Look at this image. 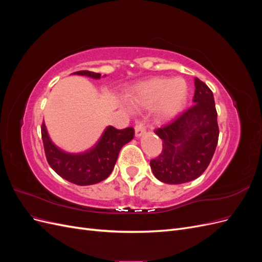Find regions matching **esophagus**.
I'll return each mask as SVG.
<instances>
[{"label": "esophagus", "mask_w": 262, "mask_h": 262, "mask_svg": "<svg viewBox=\"0 0 262 262\" xmlns=\"http://www.w3.org/2000/svg\"><path fill=\"white\" fill-rule=\"evenodd\" d=\"M134 130H136V137L137 138H140V137L143 136V134L146 131L145 125H144V123L142 122V121H138L136 123V126H134Z\"/></svg>", "instance_id": "obj_1"}]
</instances>
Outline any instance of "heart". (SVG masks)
Instances as JSON below:
<instances>
[{
    "label": "heart",
    "instance_id": "heart-1",
    "mask_svg": "<svg viewBox=\"0 0 262 262\" xmlns=\"http://www.w3.org/2000/svg\"><path fill=\"white\" fill-rule=\"evenodd\" d=\"M188 96L189 86L184 78L154 77L133 90L130 102L141 108L155 106L156 116L162 120H169L185 108Z\"/></svg>",
    "mask_w": 262,
    "mask_h": 262
}]
</instances>
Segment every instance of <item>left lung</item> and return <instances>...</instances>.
I'll return each mask as SVG.
<instances>
[{"instance_id":"1","label":"left lung","mask_w":262,"mask_h":262,"mask_svg":"<svg viewBox=\"0 0 262 262\" xmlns=\"http://www.w3.org/2000/svg\"><path fill=\"white\" fill-rule=\"evenodd\" d=\"M194 86V104L170 123L155 130L163 140V150L149 165L154 176L165 184L180 185L200 177L217 145V113L213 93L198 77Z\"/></svg>"}]
</instances>
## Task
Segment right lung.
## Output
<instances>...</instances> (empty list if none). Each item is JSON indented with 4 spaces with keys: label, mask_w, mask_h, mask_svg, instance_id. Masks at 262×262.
Returning <instances> with one entry per match:
<instances>
[{
    "label": "right lung",
    "mask_w": 262,
    "mask_h": 262,
    "mask_svg": "<svg viewBox=\"0 0 262 262\" xmlns=\"http://www.w3.org/2000/svg\"><path fill=\"white\" fill-rule=\"evenodd\" d=\"M73 74L100 78L99 73L78 71ZM134 136L133 128L118 130L109 125L92 148L83 153H68L55 146L49 138L45 122L41 125V138L45 153L50 167L66 180L78 186H90L105 180L112 173L121 147Z\"/></svg>",
    "instance_id": "add662e5"
}]
</instances>
